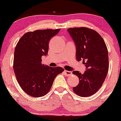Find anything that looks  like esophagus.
I'll return each mask as SVG.
<instances>
[{
	"label": "esophagus",
	"mask_w": 121,
	"mask_h": 121,
	"mask_svg": "<svg viewBox=\"0 0 121 121\" xmlns=\"http://www.w3.org/2000/svg\"><path fill=\"white\" fill-rule=\"evenodd\" d=\"M64 73H65V75H66V76H71L72 74L71 71H68V70H65Z\"/></svg>",
	"instance_id": "esophagus-1"
}]
</instances>
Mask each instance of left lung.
Instances as JSON below:
<instances>
[{
	"instance_id": "left-lung-1",
	"label": "left lung",
	"mask_w": 121,
	"mask_h": 121,
	"mask_svg": "<svg viewBox=\"0 0 121 121\" xmlns=\"http://www.w3.org/2000/svg\"><path fill=\"white\" fill-rule=\"evenodd\" d=\"M69 34L76 47V60H83L86 70L81 74L73 71L79 78L78 85L73 87L76 94L82 97L95 94L105 81L109 70L106 45L97 32L86 27L70 28Z\"/></svg>"
}]
</instances>
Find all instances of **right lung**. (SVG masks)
Instances as JSON below:
<instances>
[{
	"label": "right lung",
	"mask_w": 121,
	"mask_h": 121,
	"mask_svg": "<svg viewBox=\"0 0 121 121\" xmlns=\"http://www.w3.org/2000/svg\"><path fill=\"white\" fill-rule=\"evenodd\" d=\"M60 29L39 30L23 36L15 47L13 70L18 84L26 93L34 97H43L49 92L55 77L64 70L41 64V57L48 52L49 40Z\"/></svg>",
	"instance_id": "right-lung-1"
}]
</instances>
